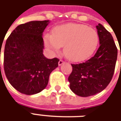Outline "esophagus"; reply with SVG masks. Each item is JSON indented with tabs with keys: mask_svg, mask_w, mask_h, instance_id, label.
Masks as SVG:
<instances>
[{
	"mask_svg": "<svg viewBox=\"0 0 121 121\" xmlns=\"http://www.w3.org/2000/svg\"><path fill=\"white\" fill-rule=\"evenodd\" d=\"M64 60H61V59H60V60H59V62H58V64H59V66H61V65H62V64H63V63H64Z\"/></svg>",
	"mask_w": 121,
	"mask_h": 121,
	"instance_id": "1",
	"label": "esophagus"
}]
</instances>
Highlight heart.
Wrapping results in <instances>:
<instances>
[{
  "label": "heart",
  "instance_id": "heart-1",
  "mask_svg": "<svg viewBox=\"0 0 121 121\" xmlns=\"http://www.w3.org/2000/svg\"><path fill=\"white\" fill-rule=\"evenodd\" d=\"M43 41L51 53H59L64 46V53L68 59L73 62H81L95 53L99 36L95 29L87 25L68 23L55 27L52 35L45 33Z\"/></svg>",
  "mask_w": 121,
  "mask_h": 121
}]
</instances>
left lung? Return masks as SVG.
Segmentation results:
<instances>
[{
  "label": "left lung",
  "instance_id": "left-lung-1",
  "mask_svg": "<svg viewBox=\"0 0 121 121\" xmlns=\"http://www.w3.org/2000/svg\"><path fill=\"white\" fill-rule=\"evenodd\" d=\"M100 47L96 53L85 62L72 64V72L68 77L70 88L82 97L102 91L113 76L117 58V48L113 38L101 24L96 26Z\"/></svg>",
  "mask_w": 121,
  "mask_h": 121
}]
</instances>
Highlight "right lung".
<instances>
[{
	"instance_id": "1",
	"label": "right lung",
	"mask_w": 121,
	"mask_h": 121,
	"mask_svg": "<svg viewBox=\"0 0 121 121\" xmlns=\"http://www.w3.org/2000/svg\"><path fill=\"white\" fill-rule=\"evenodd\" d=\"M48 23L35 21L19 25L6 42L4 72L10 83L25 95H35L44 89L50 73L58 66L59 59H48L43 55L42 36Z\"/></svg>"
}]
</instances>
